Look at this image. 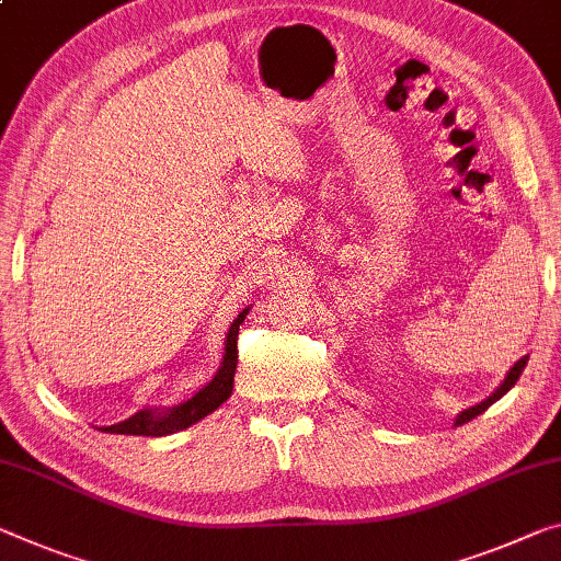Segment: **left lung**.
Instances as JSON below:
<instances>
[{
	"label": "left lung",
	"mask_w": 561,
	"mask_h": 561,
	"mask_svg": "<svg viewBox=\"0 0 561 561\" xmlns=\"http://www.w3.org/2000/svg\"><path fill=\"white\" fill-rule=\"evenodd\" d=\"M527 360H529V356H524V358H519L514 364V368H510V374H506V378L502 381V386H499V389L489 396L486 401H481V403H477V407H471V409H467V411H461L459 416H456V426H461V424H467V421H471V419H477L479 413H484L491 403L494 401H499L502 399V396L512 389V386L519 381V376H522V370H524V366H527Z\"/></svg>",
	"instance_id": "obj_1"
}]
</instances>
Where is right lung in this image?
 Wrapping results in <instances>:
<instances>
[{"label":"right lung","instance_id":"obj_1","mask_svg":"<svg viewBox=\"0 0 561 561\" xmlns=\"http://www.w3.org/2000/svg\"><path fill=\"white\" fill-rule=\"evenodd\" d=\"M248 310L251 308H245L230 325V331L226 335V353H222V364L218 368V374H215L213 381L208 386H203L193 399H187L165 411L142 409L137 411L135 416L119 421V424L105 426L102 431H107V434H125V436H168V434H175V431H183L187 426L197 424V421L218 409L222 401H228L232 393V378H236V366H238V331H240V323L245 321Z\"/></svg>","mask_w":561,"mask_h":561}]
</instances>
